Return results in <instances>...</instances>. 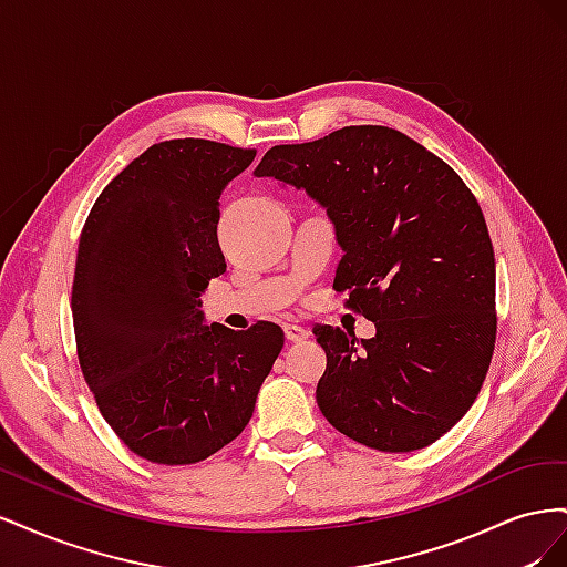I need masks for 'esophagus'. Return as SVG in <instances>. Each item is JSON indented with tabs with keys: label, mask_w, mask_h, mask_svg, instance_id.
<instances>
[{
	"label": "esophagus",
	"mask_w": 567,
	"mask_h": 567,
	"mask_svg": "<svg viewBox=\"0 0 567 567\" xmlns=\"http://www.w3.org/2000/svg\"><path fill=\"white\" fill-rule=\"evenodd\" d=\"M284 333H286V340H290V342H302L307 338V329L298 323H286Z\"/></svg>",
	"instance_id": "1"
}]
</instances>
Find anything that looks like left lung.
I'll use <instances>...</instances> for the list:
<instances>
[{
    "instance_id": "left-lung-1",
    "label": "left lung",
    "mask_w": 567,
    "mask_h": 567,
    "mask_svg": "<svg viewBox=\"0 0 567 567\" xmlns=\"http://www.w3.org/2000/svg\"><path fill=\"white\" fill-rule=\"evenodd\" d=\"M252 175L321 205L342 250L333 288L350 290L348 302L375 326L362 340L315 326L326 421L379 452L440 440L475 402L496 338L494 250L471 188L381 125L274 146Z\"/></svg>"
}]
</instances>
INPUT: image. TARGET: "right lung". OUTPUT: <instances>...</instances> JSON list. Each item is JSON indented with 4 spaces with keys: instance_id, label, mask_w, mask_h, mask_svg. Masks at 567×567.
I'll use <instances>...</instances> for the list:
<instances>
[{
    "instance_id": "obj_1",
    "label": "right lung",
    "mask_w": 567,
    "mask_h": 567,
    "mask_svg": "<svg viewBox=\"0 0 567 567\" xmlns=\"http://www.w3.org/2000/svg\"><path fill=\"white\" fill-rule=\"evenodd\" d=\"M255 151L208 140L146 148L84 221L73 281L80 367L101 416L142 458L186 466L248 425L284 348L277 323H205L200 296L227 262L219 196Z\"/></svg>"
}]
</instances>
